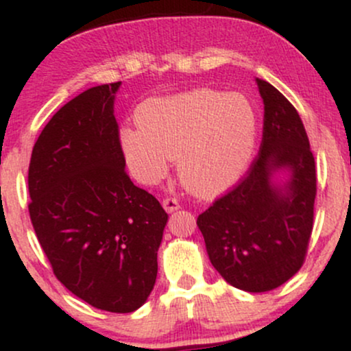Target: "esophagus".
<instances>
[{"instance_id": "34e87169", "label": "esophagus", "mask_w": 351, "mask_h": 351, "mask_svg": "<svg viewBox=\"0 0 351 351\" xmlns=\"http://www.w3.org/2000/svg\"><path fill=\"white\" fill-rule=\"evenodd\" d=\"M162 204H163L165 211H167V213H173V211H176V209H180L178 199L171 198V196H168V198H165V199L162 201Z\"/></svg>"}]
</instances>
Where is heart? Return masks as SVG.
<instances>
[{"instance_id": "1", "label": "heart", "mask_w": 351, "mask_h": 351, "mask_svg": "<svg viewBox=\"0 0 351 351\" xmlns=\"http://www.w3.org/2000/svg\"><path fill=\"white\" fill-rule=\"evenodd\" d=\"M138 127L123 128L120 143L138 180L162 178L178 160L180 178L201 196L223 193L241 178L257 138V115L241 94L196 88L152 99L136 110Z\"/></svg>"}]
</instances>
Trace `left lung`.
Instances as JSON below:
<instances>
[{"instance_id":"1","label":"left lung","mask_w":351,"mask_h":351,"mask_svg":"<svg viewBox=\"0 0 351 351\" xmlns=\"http://www.w3.org/2000/svg\"><path fill=\"white\" fill-rule=\"evenodd\" d=\"M264 102L263 142L243 180L198 216L209 261L245 292H267L295 276L307 256L317 195L315 160L295 107L256 79ZM287 167L284 187L271 183Z\"/></svg>"}]
</instances>
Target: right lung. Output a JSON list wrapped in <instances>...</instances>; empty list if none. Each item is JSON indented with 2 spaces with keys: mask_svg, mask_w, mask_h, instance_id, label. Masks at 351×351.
I'll return each mask as SVG.
<instances>
[{
  "mask_svg": "<svg viewBox=\"0 0 351 351\" xmlns=\"http://www.w3.org/2000/svg\"><path fill=\"white\" fill-rule=\"evenodd\" d=\"M119 87L87 88L47 122L31 153L27 208L60 284L92 307L128 313L153 291L168 215L125 171Z\"/></svg>",
  "mask_w": 351,
  "mask_h": 351,
  "instance_id": "right-lung-1",
  "label": "right lung"
}]
</instances>
